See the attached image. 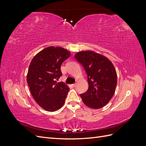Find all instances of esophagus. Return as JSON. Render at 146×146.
<instances>
[{"instance_id": "1", "label": "esophagus", "mask_w": 146, "mask_h": 146, "mask_svg": "<svg viewBox=\"0 0 146 146\" xmlns=\"http://www.w3.org/2000/svg\"><path fill=\"white\" fill-rule=\"evenodd\" d=\"M76 86V83H74L72 85V86H73V87H75Z\"/></svg>"}]
</instances>
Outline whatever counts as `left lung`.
Wrapping results in <instances>:
<instances>
[{"mask_svg":"<svg viewBox=\"0 0 146 146\" xmlns=\"http://www.w3.org/2000/svg\"><path fill=\"white\" fill-rule=\"evenodd\" d=\"M88 75L89 88L80 94L87 107L99 109L107 105L115 92L117 74L111 61L92 50L77 52L75 55Z\"/></svg>","mask_w":146,"mask_h":146,"instance_id":"obj_1","label":"left lung"}]
</instances>
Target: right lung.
<instances>
[{
	"label": "right lung",
	"mask_w": 146,
	"mask_h": 146,
	"mask_svg": "<svg viewBox=\"0 0 146 146\" xmlns=\"http://www.w3.org/2000/svg\"><path fill=\"white\" fill-rule=\"evenodd\" d=\"M70 52L61 47L49 46L35 55L29 66L27 82L34 100L44 110L53 112L64 104L69 90L63 82L56 80L61 76V64Z\"/></svg>",
	"instance_id": "obj_1"
}]
</instances>
